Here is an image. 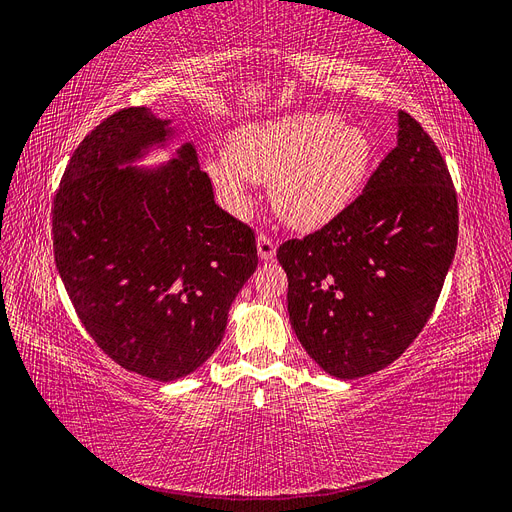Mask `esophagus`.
Here are the masks:
<instances>
[{"label": "esophagus", "mask_w": 512, "mask_h": 512, "mask_svg": "<svg viewBox=\"0 0 512 512\" xmlns=\"http://www.w3.org/2000/svg\"><path fill=\"white\" fill-rule=\"evenodd\" d=\"M275 252H277V243L267 235H258V256L262 260H273Z\"/></svg>", "instance_id": "1"}]
</instances>
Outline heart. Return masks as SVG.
<instances>
[{
    "instance_id": "b5f03b06",
    "label": "heart",
    "mask_w": 512,
    "mask_h": 512,
    "mask_svg": "<svg viewBox=\"0 0 512 512\" xmlns=\"http://www.w3.org/2000/svg\"><path fill=\"white\" fill-rule=\"evenodd\" d=\"M376 162L371 134L335 113L303 111L247 123L232 136L226 158L207 173L228 207L250 209L252 181H269L280 218L301 230L327 226L361 194Z\"/></svg>"
}]
</instances>
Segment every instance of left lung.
<instances>
[{
    "instance_id": "left-lung-1",
    "label": "left lung",
    "mask_w": 512,
    "mask_h": 512,
    "mask_svg": "<svg viewBox=\"0 0 512 512\" xmlns=\"http://www.w3.org/2000/svg\"><path fill=\"white\" fill-rule=\"evenodd\" d=\"M397 147L354 203L280 245L288 314L312 359L339 380L391 365L423 331L453 265L457 192L440 149L399 111Z\"/></svg>"
}]
</instances>
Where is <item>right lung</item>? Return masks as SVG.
I'll return each mask as SVG.
<instances>
[{
  "mask_svg": "<svg viewBox=\"0 0 512 512\" xmlns=\"http://www.w3.org/2000/svg\"><path fill=\"white\" fill-rule=\"evenodd\" d=\"M173 119L132 106L76 147L53 203L55 265L83 327L115 363L158 382L190 376L220 346L256 271L250 226L215 205Z\"/></svg>",
  "mask_w": 512,
  "mask_h": 512,
  "instance_id": "add662e5",
  "label": "right lung"
}]
</instances>
